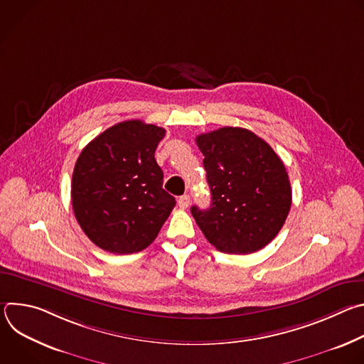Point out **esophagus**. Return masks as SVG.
I'll use <instances>...</instances> for the list:
<instances>
[{
    "mask_svg": "<svg viewBox=\"0 0 364 364\" xmlns=\"http://www.w3.org/2000/svg\"><path fill=\"white\" fill-rule=\"evenodd\" d=\"M177 203H178V207H181V209H187L188 204H190V196H187V194L180 196Z\"/></svg>",
    "mask_w": 364,
    "mask_h": 364,
    "instance_id": "esophagus-1",
    "label": "esophagus"
}]
</instances>
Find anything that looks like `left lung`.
Returning a JSON list of instances; mask_svg holds the SVG:
<instances>
[{
	"instance_id": "8db88e82",
	"label": "left lung",
	"mask_w": 364,
	"mask_h": 364,
	"mask_svg": "<svg viewBox=\"0 0 364 364\" xmlns=\"http://www.w3.org/2000/svg\"><path fill=\"white\" fill-rule=\"evenodd\" d=\"M212 193L209 209L191 207L218 250L247 255L265 247L291 209L288 173L277 152L245 128L225 127L196 138Z\"/></svg>"
}]
</instances>
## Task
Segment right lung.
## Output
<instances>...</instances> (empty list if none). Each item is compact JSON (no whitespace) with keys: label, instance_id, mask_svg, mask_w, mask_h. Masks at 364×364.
<instances>
[{"label":"right lung","instance_id":"right-lung-1","mask_svg":"<svg viewBox=\"0 0 364 364\" xmlns=\"http://www.w3.org/2000/svg\"><path fill=\"white\" fill-rule=\"evenodd\" d=\"M166 129L139 119L119 122L80 152L72 177L77 223L100 249L127 255L157 237L176 205L163 188L155 149Z\"/></svg>","mask_w":364,"mask_h":364}]
</instances>
